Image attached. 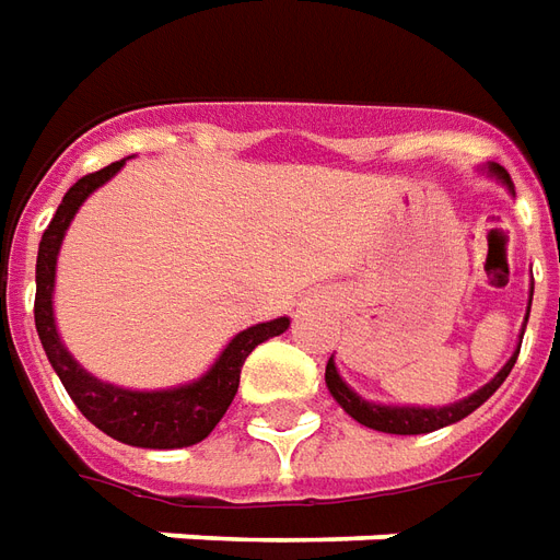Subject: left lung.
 <instances>
[{
  "label": "left lung",
  "mask_w": 560,
  "mask_h": 560,
  "mask_svg": "<svg viewBox=\"0 0 560 560\" xmlns=\"http://www.w3.org/2000/svg\"><path fill=\"white\" fill-rule=\"evenodd\" d=\"M488 172L500 178L503 185L512 190V182L510 175L503 166L498 163H488ZM530 300H534V288H530ZM527 315H530V303H527ZM527 315H525V324H527ZM525 336V330H522ZM522 348V342H518ZM515 358H518V351L512 354L510 361L503 363V370H500L488 385H482L479 390H472L470 397H464V400L452 402V406H440V409H424V406H382V402H370L363 400L361 394H354V390L348 388L346 382H342V375L336 373V363L334 358L327 361V373H324V382H327V388L334 394V400L346 409L348 416L354 418L358 424L363 428H373V430H382V433H400V436H412V433H430V430H440V428H448V424H455L460 418H467L470 412H476L479 406H482L494 390L503 385V378L510 375V370L515 366Z\"/></svg>",
  "instance_id": "8db88e82"
}]
</instances>
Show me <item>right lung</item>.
<instances>
[{
  "mask_svg": "<svg viewBox=\"0 0 560 560\" xmlns=\"http://www.w3.org/2000/svg\"><path fill=\"white\" fill-rule=\"evenodd\" d=\"M127 160H117L100 172H90L78 178L75 185L66 190L60 209L38 242V260H35V330L42 339V348L48 354L54 373L60 375L62 388L75 400L81 416L90 424L108 433L112 440L139 448H185V445L202 443L214 424L224 418L226 406L236 397L240 373L245 358L260 342L288 330V318L254 324L230 339V346L221 351V358L209 366V373L199 375L190 385L166 390H130L100 382L90 375L81 363L66 351L57 334L54 320V276H57V254H60L62 236L72 224V218L81 209V202L103 187L108 178H115Z\"/></svg>",
  "mask_w": 560,
  "mask_h": 560,
  "instance_id": "add662e5",
  "label": "right lung"
}]
</instances>
